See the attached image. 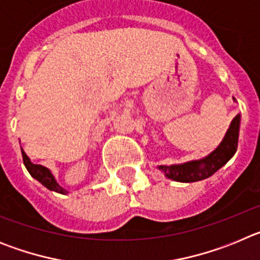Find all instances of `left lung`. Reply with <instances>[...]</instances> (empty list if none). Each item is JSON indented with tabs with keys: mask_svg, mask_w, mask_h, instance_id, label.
<instances>
[{
	"mask_svg": "<svg viewBox=\"0 0 260 260\" xmlns=\"http://www.w3.org/2000/svg\"><path fill=\"white\" fill-rule=\"evenodd\" d=\"M240 122L241 117L240 114H237L232 121L220 146L204 158L178 165H160L157 168L164 172L168 178L177 182H197V181L206 180L219 171L220 168L224 167L237 151Z\"/></svg>",
	"mask_w": 260,
	"mask_h": 260,
	"instance_id": "left-lung-1",
	"label": "left lung"
}]
</instances>
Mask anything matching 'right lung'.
I'll list each match as a JSON object with an SVG mask.
<instances>
[{"label": "right lung", "instance_id": "add662e5", "mask_svg": "<svg viewBox=\"0 0 260 260\" xmlns=\"http://www.w3.org/2000/svg\"><path fill=\"white\" fill-rule=\"evenodd\" d=\"M22 156H23V162H24V165H26L27 171H28V173L31 174L35 180H38L41 185H44L47 189L52 190V191L59 192V194H68V191H66L65 189H62L61 186L57 183L56 178H54V176H53L52 172H50L48 168L43 167V165L34 164L23 150H22Z\"/></svg>", "mask_w": 260, "mask_h": 260}]
</instances>
